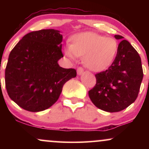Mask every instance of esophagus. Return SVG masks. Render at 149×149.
I'll list each match as a JSON object with an SVG mask.
<instances>
[{"instance_id": "34e87169", "label": "esophagus", "mask_w": 149, "mask_h": 149, "mask_svg": "<svg viewBox=\"0 0 149 149\" xmlns=\"http://www.w3.org/2000/svg\"><path fill=\"white\" fill-rule=\"evenodd\" d=\"M83 72H84V69L82 67H79L77 69V73H78V75H79V76L83 74Z\"/></svg>"}]
</instances>
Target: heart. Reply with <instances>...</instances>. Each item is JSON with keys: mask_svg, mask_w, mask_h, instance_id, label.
Wrapping results in <instances>:
<instances>
[{"mask_svg": "<svg viewBox=\"0 0 149 149\" xmlns=\"http://www.w3.org/2000/svg\"><path fill=\"white\" fill-rule=\"evenodd\" d=\"M118 43L115 38L105 37L95 32H83L73 35L71 44L64 49V55L71 61L83 57V63L93 71L108 69L115 59Z\"/></svg>", "mask_w": 149, "mask_h": 149, "instance_id": "b5f03b06", "label": "heart"}]
</instances>
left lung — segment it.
I'll use <instances>...</instances> for the list:
<instances>
[{"label": "left lung", "instance_id": "obj_1", "mask_svg": "<svg viewBox=\"0 0 149 149\" xmlns=\"http://www.w3.org/2000/svg\"><path fill=\"white\" fill-rule=\"evenodd\" d=\"M122 40L113 62L106 71L95 75L97 83L88 92L95 107L107 112H118L129 107L138 96L143 79L141 57L127 40Z\"/></svg>", "mask_w": 149, "mask_h": 149}]
</instances>
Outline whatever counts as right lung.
<instances>
[{"instance_id": "right-lung-1", "label": "right lung", "mask_w": 149, "mask_h": 149, "mask_svg": "<svg viewBox=\"0 0 149 149\" xmlns=\"http://www.w3.org/2000/svg\"><path fill=\"white\" fill-rule=\"evenodd\" d=\"M61 32L42 29L25 35L12 49L5 78L10 98L24 110L39 112L57 102L63 85L76 77L58 64L63 57Z\"/></svg>"}]
</instances>
